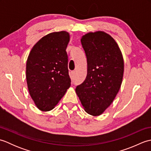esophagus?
I'll list each match as a JSON object with an SVG mask.
<instances>
[{"label":"esophagus","instance_id":"esophagus-1","mask_svg":"<svg viewBox=\"0 0 151 151\" xmlns=\"http://www.w3.org/2000/svg\"><path fill=\"white\" fill-rule=\"evenodd\" d=\"M75 71H71L70 74V77L71 78V80L74 79V77H75Z\"/></svg>","mask_w":151,"mask_h":151}]
</instances>
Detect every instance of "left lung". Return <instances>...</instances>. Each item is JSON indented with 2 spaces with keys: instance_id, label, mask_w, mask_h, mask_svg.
Masks as SVG:
<instances>
[{
  "instance_id": "8db88e82",
  "label": "left lung",
  "mask_w": 151,
  "mask_h": 151,
  "mask_svg": "<svg viewBox=\"0 0 151 151\" xmlns=\"http://www.w3.org/2000/svg\"><path fill=\"white\" fill-rule=\"evenodd\" d=\"M81 43L87 58L88 73L75 90L85 111L97 116L110 106L121 88L123 58L114 38L104 32L86 34Z\"/></svg>"
}]
</instances>
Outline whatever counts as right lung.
<instances>
[{"label":"right lung","instance_id":"add662e5","mask_svg":"<svg viewBox=\"0 0 151 151\" xmlns=\"http://www.w3.org/2000/svg\"><path fill=\"white\" fill-rule=\"evenodd\" d=\"M69 37L65 31L47 34L36 43L28 55V91L41 111L52 110L70 86L66 52Z\"/></svg>","mask_w":151,"mask_h":151}]
</instances>
